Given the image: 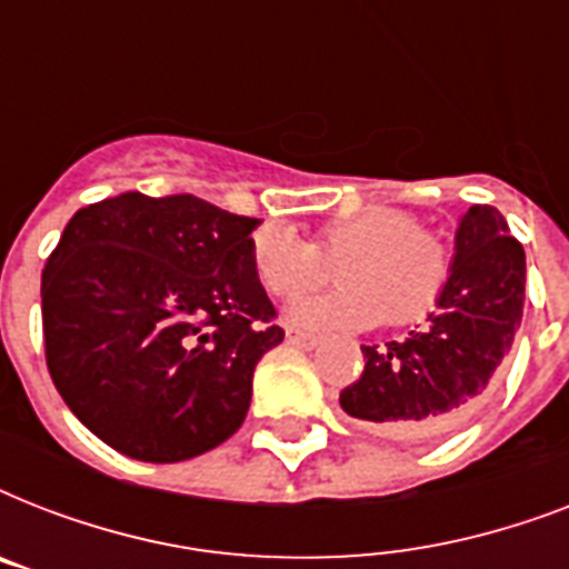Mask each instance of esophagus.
I'll return each mask as SVG.
<instances>
[{
	"label": "esophagus",
	"instance_id": "1",
	"mask_svg": "<svg viewBox=\"0 0 569 569\" xmlns=\"http://www.w3.org/2000/svg\"><path fill=\"white\" fill-rule=\"evenodd\" d=\"M286 342L295 348H316L319 346V337H316V333H307V330L286 328Z\"/></svg>",
	"mask_w": 569,
	"mask_h": 569
}]
</instances>
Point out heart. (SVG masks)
<instances>
[{
	"label": "heart",
	"instance_id": "obj_1",
	"mask_svg": "<svg viewBox=\"0 0 569 569\" xmlns=\"http://www.w3.org/2000/svg\"><path fill=\"white\" fill-rule=\"evenodd\" d=\"M250 266L262 289L280 301L321 289L339 266L346 286L330 298L298 303L289 319L303 328H369L383 319H425L449 286L451 253L413 212L372 206L328 221L316 241L266 223L250 236Z\"/></svg>",
	"mask_w": 569,
	"mask_h": 569
}]
</instances>
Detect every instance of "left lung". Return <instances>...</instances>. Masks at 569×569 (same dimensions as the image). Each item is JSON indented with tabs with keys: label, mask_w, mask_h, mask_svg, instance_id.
I'll list each match as a JSON object with an SVG mask.
<instances>
[{
	"label": "left lung",
	"mask_w": 569,
	"mask_h": 569,
	"mask_svg": "<svg viewBox=\"0 0 569 569\" xmlns=\"http://www.w3.org/2000/svg\"><path fill=\"white\" fill-rule=\"evenodd\" d=\"M526 301V253L493 206H469L428 328L363 346V375L339 392L348 416L410 440L458 428L485 405Z\"/></svg>",
	"instance_id": "1"
}]
</instances>
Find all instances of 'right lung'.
Segmentation results:
<instances>
[{"label":"right lung","mask_w":569,"mask_h":569,"mask_svg":"<svg viewBox=\"0 0 569 569\" xmlns=\"http://www.w3.org/2000/svg\"><path fill=\"white\" fill-rule=\"evenodd\" d=\"M257 223L141 191L70 218L40 277L47 369L106 446L177 463L239 431L259 357L283 342L250 266Z\"/></svg>","instance_id":"1"}]
</instances>
